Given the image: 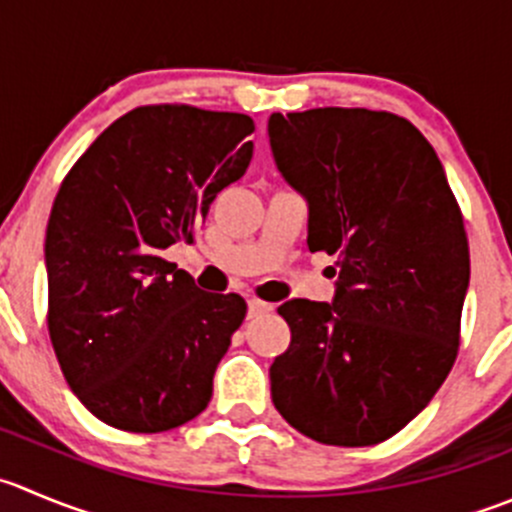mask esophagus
<instances>
[{"instance_id": "34e87169", "label": "esophagus", "mask_w": 512, "mask_h": 512, "mask_svg": "<svg viewBox=\"0 0 512 512\" xmlns=\"http://www.w3.org/2000/svg\"><path fill=\"white\" fill-rule=\"evenodd\" d=\"M272 310L270 302H262V300H250L247 302V317H262Z\"/></svg>"}]
</instances>
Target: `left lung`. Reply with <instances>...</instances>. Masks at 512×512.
<instances>
[{"label": "left lung", "instance_id": "left-lung-1", "mask_svg": "<svg viewBox=\"0 0 512 512\" xmlns=\"http://www.w3.org/2000/svg\"><path fill=\"white\" fill-rule=\"evenodd\" d=\"M267 135L307 200V247L337 257L332 302L277 307L292 340L270 367L272 403L317 443H382L433 400L458 355L463 215L433 145L398 114L275 112Z\"/></svg>", "mask_w": 512, "mask_h": 512}]
</instances>
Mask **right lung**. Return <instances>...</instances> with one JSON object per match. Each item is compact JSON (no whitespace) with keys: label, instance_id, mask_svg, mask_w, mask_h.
<instances>
[{"label":"right lung","instance_id":"1","mask_svg":"<svg viewBox=\"0 0 512 512\" xmlns=\"http://www.w3.org/2000/svg\"><path fill=\"white\" fill-rule=\"evenodd\" d=\"M255 122L190 104L137 107L64 177L44 240L47 325L79 403L130 433L197 418L245 320L162 252L192 242L217 192L245 175Z\"/></svg>","mask_w":512,"mask_h":512}]
</instances>
